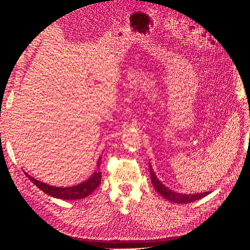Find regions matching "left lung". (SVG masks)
Here are the masks:
<instances>
[{
	"label": "left lung",
	"instance_id": "1",
	"mask_svg": "<svg viewBox=\"0 0 250 250\" xmlns=\"http://www.w3.org/2000/svg\"><path fill=\"white\" fill-rule=\"evenodd\" d=\"M149 170H150V177H151V183H152L153 187L155 190L157 191L158 194H161L164 198L171 202H175V203H190L193 201H196L198 199H201L203 197H206L207 195L209 194V192H204V193H197V194H183V193H176L172 190H170L169 188L163 185L158 178L156 177L155 173L152 170V166L149 164Z\"/></svg>",
	"mask_w": 250,
	"mask_h": 250
}]
</instances>
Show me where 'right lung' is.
I'll list each match as a JSON object with an SVG mask.
<instances>
[{"instance_id": "right-lung-1", "label": "right lung", "mask_w": 250, "mask_h": 250, "mask_svg": "<svg viewBox=\"0 0 250 250\" xmlns=\"http://www.w3.org/2000/svg\"><path fill=\"white\" fill-rule=\"evenodd\" d=\"M101 158L102 156H100L99 160L97 162V169H99L100 167ZM25 174L27 175V177L31 180L37 188H41L42 192L52 196V197L64 199V200H76V199L85 198L86 196L92 194L94 190H96V188L100 185L101 177H102L101 172H99V170H97L94 172L92 176H90L87 180L83 181V183L74 187L62 188V187H53L47 184H43L42 181L36 180L35 178L31 177L29 174L27 173Z\"/></svg>"}]
</instances>
